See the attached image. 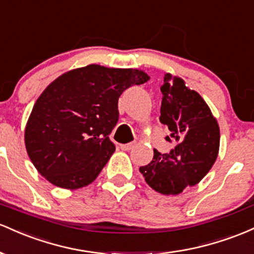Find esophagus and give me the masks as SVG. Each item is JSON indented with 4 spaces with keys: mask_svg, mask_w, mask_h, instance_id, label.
Listing matches in <instances>:
<instances>
[{
    "mask_svg": "<svg viewBox=\"0 0 254 254\" xmlns=\"http://www.w3.org/2000/svg\"><path fill=\"white\" fill-rule=\"evenodd\" d=\"M134 146H135V141H132V142H128V144H122L121 149L124 151H129V150H132Z\"/></svg>",
    "mask_w": 254,
    "mask_h": 254,
    "instance_id": "esophagus-1",
    "label": "esophagus"
}]
</instances>
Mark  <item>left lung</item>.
<instances>
[{
	"instance_id": "left-lung-1",
	"label": "left lung",
	"mask_w": 254,
	"mask_h": 254,
	"mask_svg": "<svg viewBox=\"0 0 254 254\" xmlns=\"http://www.w3.org/2000/svg\"><path fill=\"white\" fill-rule=\"evenodd\" d=\"M159 121L168 127V141L175 142L169 153L153 150V158L139 168L147 185L162 194H179L194 186L211 169L218 155L219 127L198 92L178 76L167 73Z\"/></svg>"
}]
</instances>
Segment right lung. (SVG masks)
<instances>
[{"instance_id": "obj_1", "label": "right lung", "mask_w": 254, "mask_h": 254, "mask_svg": "<svg viewBox=\"0 0 254 254\" xmlns=\"http://www.w3.org/2000/svg\"><path fill=\"white\" fill-rule=\"evenodd\" d=\"M139 69L89 64L62 74L33 105L25 145L36 169L61 189L95 181L115 151L109 139L125 90L146 82Z\"/></svg>"}]
</instances>
